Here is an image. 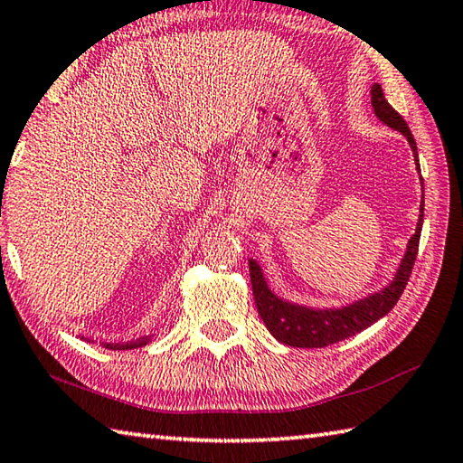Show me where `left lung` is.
I'll return each mask as SVG.
<instances>
[{"mask_svg":"<svg viewBox=\"0 0 463 463\" xmlns=\"http://www.w3.org/2000/svg\"><path fill=\"white\" fill-rule=\"evenodd\" d=\"M371 102H373L374 115H377L383 123L407 137V141L411 145V149L415 153V161H417V145L411 130H409L405 118L401 117L399 112L385 100L381 84H373ZM417 169H420V163H417ZM421 225H423V202H421L420 223H417L415 235L409 240L407 254L403 256V260H401L395 280L387 288H383L381 292L371 294L369 298H363L359 302L348 304V307L336 308V310H312V308L296 307V304L280 300L268 288L260 266L254 260H250L251 290H254L256 307L261 320H264L266 328L278 340H280V343L288 346L322 348V346L335 345L338 340H345L348 336H354L356 333H361V330L371 326L373 322H377L379 318L385 317L387 312L393 310L397 300L401 298V294H403L415 264L417 250H420Z\"/></svg>","mask_w":463,"mask_h":463,"instance_id":"left-lung-1","label":"left lung"}]
</instances>
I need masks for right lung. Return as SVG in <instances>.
<instances>
[{"instance_id": "add662e5", "label": "right lung", "mask_w": 463, "mask_h": 463, "mask_svg": "<svg viewBox=\"0 0 463 463\" xmlns=\"http://www.w3.org/2000/svg\"><path fill=\"white\" fill-rule=\"evenodd\" d=\"M146 340H149V336H141V338H137L135 343H127V345H104V346H107V348H117V351H123V348L143 346V345H146Z\"/></svg>"}]
</instances>
